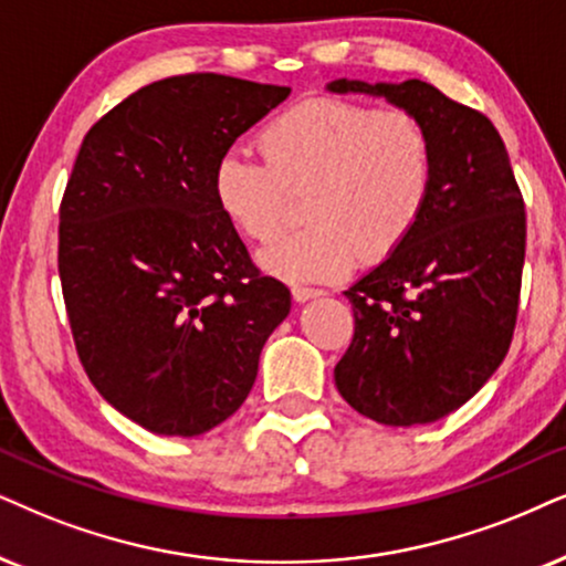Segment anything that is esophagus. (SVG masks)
<instances>
[{"instance_id":"34e87169","label":"esophagus","mask_w":566,"mask_h":566,"mask_svg":"<svg viewBox=\"0 0 566 566\" xmlns=\"http://www.w3.org/2000/svg\"><path fill=\"white\" fill-rule=\"evenodd\" d=\"M321 295H324V290H316V287H292V297H295L297 303H307V300L321 297Z\"/></svg>"}]
</instances>
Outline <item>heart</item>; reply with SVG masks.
Returning a JSON list of instances; mask_svg holds the SVG:
<instances>
[{
  "label": "heart",
  "instance_id": "b5f03b06",
  "mask_svg": "<svg viewBox=\"0 0 566 566\" xmlns=\"http://www.w3.org/2000/svg\"><path fill=\"white\" fill-rule=\"evenodd\" d=\"M263 159L224 154L211 190L227 224L266 242L282 230L292 192L305 219L261 250L266 274L290 284L336 282L363 255L381 261L410 238L433 192L436 154L423 119L347 98H307L266 123Z\"/></svg>",
  "mask_w": 566,
  "mask_h": 566
}]
</instances>
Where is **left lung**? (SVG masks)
<instances>
[{"instance_id": "8db88e82", "label": "left lung", "mask_w": 566, "mask_h": 566, "mask_svg": "<svg viewBox=\"0 0 566 566\" xmlns=\"http://www.w3.org/2000/svg\"><path fill=\"white\" fill-rule=\"evenodd\" d=\"M418 114L433 140V192L395 253L360 276L353 345L334 368L349 407L384 426L454 412L502 366L517 321L525 203L502 135L431 83L332 81Z\"/></svg>"}]
</instances>
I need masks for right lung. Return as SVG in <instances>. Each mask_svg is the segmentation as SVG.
I'll return each instance as SVG.
<instances>
[{"instance_id":"add662e5","label":"right lung","mask_w":566,"mask_h":566,"mask_svg":"<svg viewBox=\"0 0 566 566\" xmlns=\"http://www.w3.org/2000/svg\"><path fill=\"white\" fill-rule=\"evenodd\" d=\"M290 96L217 73L135 91L83 138L60 206V279L98 395L161 436L224 423L253 389L290 290L213 200L217 161Z\"/></svg>"}]
</instances>
